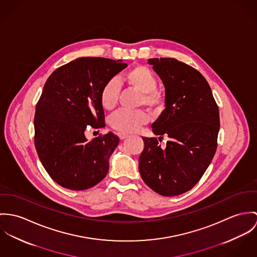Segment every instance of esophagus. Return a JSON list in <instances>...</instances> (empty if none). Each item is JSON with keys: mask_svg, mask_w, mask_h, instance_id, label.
Here are the masks:
<instances>
[{"mask_svg": "<svg viewBox=\"0 0 257 257\" xmlns=\"http://www.w3.org/2000/svg\"><path fill=\"white\" fill-rule=\"evenodd\" d=\"M118 136H119L120 140H124L125 138H127V137H128V135H127V134H124V133H119V134H118Z\"/></svg>", "mask_w": 257, "mask_h": 257, "instance_id": "esophagus-1", "label": "esophagus"}]
</instances>
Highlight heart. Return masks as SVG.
<instances>
[{"instance_id": "b5f03b06", "label": "heart", "mask_w": 257, "mask_h": 257, "mask_svg": "<svg viewBox=\"0 0 257 257\" xmlns=\"http://www.w3.org/2000/svg\"><path fill=\"white\" fill-rule=\"evenodd\" d=\"M123 81L141 92L140 104H145L154 111H158L163 107V96L156 89L158 79L150 68L143 65L135 66L125 73ZM119 92L120 86L115 79H110L103 84L99 91V101L105 110L114 108ZM148 120L149 115L143 110H120L110 117L109 124L115 130L128 134L136 132Z\"/></svg>"}]
</instances>
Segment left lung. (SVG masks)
I'll list each match as a JSON object with an SVG mask.
<instances>
[{
	"mask_svg": "<svg viewBox=\"0 0 257 257\" xmlns=\"http://www.w3.org/2000/svg\"><path fill=\"white\" fill-rule=\"evenodd\" d=\"M148 63L166 88V108L152 129L159 140L167 135L169 141L162 148L157 138L143 137L139 171L151 189L176 196L199 181L214 158L219 107L206 79L193 67L174 58H153Z\"/></svg>",
	"mask_w": 257,
	"mask_h": 257,
	"instance_id": "obj_1",
	"label": "left lung"
}]
</instances>
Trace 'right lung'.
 <instances>
[{
	"mask_svg": "<svg viewBox=\"0 0 257 257\" xmlns=\"http://www.w3.org/2000/svg\"><path fill=\"white\" fill-rule=\"evenodd\" d=\"M126 67L121 60L78 58L46 81L35 108L34 145L42 166L59 185L80 191L106 176L119 138L108 132L87 141L85 131L87 126H105L99 91Z\"/></svg>",
	"mask_w": 257,
	"mask_h": 257,
	"instance_id": "obj_1",
	"label": "right lung"
}]
</instances>
